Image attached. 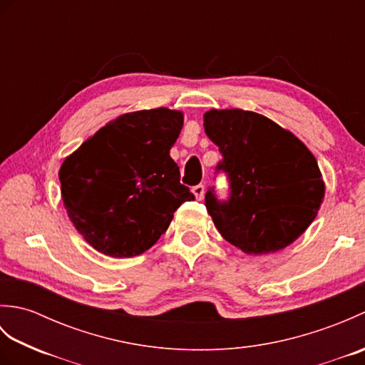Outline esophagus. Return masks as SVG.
<instances>
[{
	"instance_id": "1",
	"label": "esophagus",
	"mask_w": 365,
	"mask_h": 365,
	"mask_svg": "<svg viewBox=\"0 0 365 365\" xmlns=\"http://www.w3.org/2000/svg\"><path fill=\"white\" fill-rule=\"evenodd\" d=\"M192 195L196 196L197 200H202V199H204V195H205L204 185H196V187H192Z\"/></svg>"
}]
</instances>
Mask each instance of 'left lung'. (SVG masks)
<instances>
[{
	"mask_svg": "<svg viewBox=\"0 0 365 365\" xmlns=\"http://www.w3.org/2000/svg\"><path fill=\"white\" fill-rule=\"evenodd\" d=\"M204 127L222 155L215 174L229 182L227 199H220L215 188L205 192V207L222 238L246 254L293 243L323 202L324 183L314 155L257 113L212 110Z\"/></svg>",
	"mask_w": 365,
	"mask_h": 365,
	"instance_id": "8db88e82",
	"label": "left lung"
}]
</instances>
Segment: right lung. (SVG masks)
Returning a JSON list of instances; mask_svg holds the SVG:
<instances>
[{
    "instance_id": "1",
    "label": "right lung",
    "mask_w": 365,
    "mask_h": 365,
    "mask_svg": "<svg viewBox=\"0 0 365 365\" xmlns=\"http://www.w3.org/2000/svg\"><path fill=\"white\" fill-rule=\"evenodd\" d=\"M183 114L168 108L119 115L84 141L59 170L68 218L110 257H133L168 230L174 212L195 200L169 150Z\"/></svg>"
}]
</instances>
